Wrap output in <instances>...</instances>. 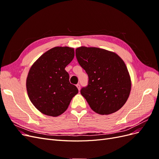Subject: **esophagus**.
Returning a JSON list of instances; mask_svg holds the SVG:
<instances>
[{
  "instance_id": "esophagus-1",
  "label": "esophagus",
  "mask_w": 159,
  "mask_h": 159,
  "mask_svg": "<svg viewBox=\"0 0 159 159\" xmlns=\"http://www.w3.org/2000/svg\"><path fill=\"white\" fill-rule=\"evenodd\" d=\"M76 86H77V88H78V90L80 91V85L78 84H77V85H76Z\"/></svg>"
}]
</instances>
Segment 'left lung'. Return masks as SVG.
<instances>
[{"instance_id": "1", "label": "left lung", "mask_w": 159, "mask_h": 159, "mask_svg": "<svg viewBox=\"0 0 159 159\" xmlns=\"http://www.w3.org/2000/svg\"><path fill=\"white\" fill-rule=\"evenodd\" d=\"M79 64L88 75L80 92L91 109L100 115L117 111L126 103L131 88L127 66L117 54L95 47L75 50Z\"/></svg>"}]
</instances>
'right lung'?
<instances>
[{
  "mask_svg": "<svg viewBox=\"0 0 159 159\" xmlns=\"http://www.w3.org/2000/svg\"><path fill=\"white\" fill-rule=\"evenodd\" d=\"M74 57L72 48L55 47L32 66L26 79V89L31 102L42 113L59 116L78 93L76 86L70 84L69 74L65 70Z\"/></svg>",
  "mask_w": 159,
  "mask_h": 159,
  "instance_id": "right-lung-1",
  "label": "right lung"
}]
</instances>
